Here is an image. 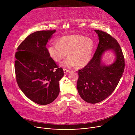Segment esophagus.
<instances>
[{"instance_id": "obj_1", "label": "esophagus", "mask_w": 135, "mask_h": 135, "mask_svg": "<svg viewBox=\"0 0 135 135\" xmlns=\"http://www.w3.org/2000/svg\"><path fill=\"white\" fill-rule=\"evenodd\" d=\"M64 72L65 74H66V73L69 72V70H67L66 69H64Z\"/></svg>"}]
</instances>
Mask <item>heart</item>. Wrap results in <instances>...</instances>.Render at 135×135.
I'll list each match as a JSON object with an SVG mask.
<instances>
[{
    "mask_svg": "<svg viewBox=\"0 0 135 135\" xmlns=\"http://www.w3.org/2000/svg\"><path fill=\"white\" fill-rule=\"evenodd\" d=\"M94 49L92 40L82 35H74L60 38L57 44L48 47V53L56 62H60L68 53V58L60 64L62 67L71 68L76 66L83 68L91 61Z\"/></svg>",
    "mask_w": 135,
    "mask_h": 135,
    "instance_id": "heart-1",
    "label": "heart"
}]
</instances>
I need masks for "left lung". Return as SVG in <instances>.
I'll use <instances>...</instances> for the list:
<instances>
[{"label":"left lung","mask_w":135,"mask_h":135,"mask_svg":"<svg viewBox=\"0 0 135 135\" xmlns=\"http://www.w3.org/2000/svg\"><path fill=\"white\" fill-rule=\"evenodd\" d=\"M99 40L98 47L90 63L79 70L77 89L81 97L90 104L99 103L114 91L124 69V59L117 41L108 33L94 30ZM110 50L115 58L113 63L106 65L102 61L104 53Z\"/></svg>","instance_id":"left-lung-1"}]
</instances>
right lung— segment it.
<instances>
[{"mask_svg": "<svg viewBox=\"0 0 135 135\" xmlns=\"http://www.w3.org/2000/svg\"><path fill=\"white\" fill-rule=\"evenodd\" d=\"M55 30L36 31L20 44L15 53V71L18 87L31 101L45 105L60 92L64 73L50 57L46 45Z\"/></svg>", "mask_w": 135, "mask_h": 135, "instance_id": "obj_1", "label": "right lung"}]
</instances>
